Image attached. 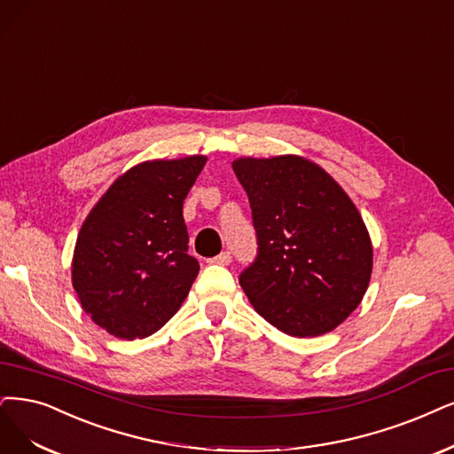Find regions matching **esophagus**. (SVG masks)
<instances>
[{
    "label": "esophagus",
    "mask_w": 454,
    "mask_h": 454,
    "mask_svg": "<svg viewBox=\"0 0 454 454\" xmlns=\"http://www.w3.org/2000/svg\"><path fill=\"white\" fill-rule=\"evenodd\" d=\"M209 262H211V263H218V265H230V262H231V254H230L228 250H226V253H221L218 256L211 258Z\"/></svg>",
    "instance_id": "esophagus-1"
}]
</instances>
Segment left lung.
Wrapping results in <instances>:
<instances>
[{
    "instance_id": "left-lung-1",
    "label": "left lung",
    "mask_w": 454,
    "mask_h": 454,
    "mask_svg": "<svg viewBox=\"0 0 454 454\" xmlns=\"http://www.w3.org/2000/svg\"><path fill=\"white\" fill-rule=\"evenodd\" d=\"M258 254L239 275L256 312L292 337H317L357 309L372 243L354 201L324 168L297 157L238 159Z\"/></svg>"
}]
</instances>
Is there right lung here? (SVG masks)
Here are the masks:
<instances>
[{
  "label": "right lung",
  "instance_id": "1",
  "mask_svg": "<svg viewBox=\"0 0 454 454\" xmlns=\"http://www.w3.org/2000/svg\"><path fill=\"white\" fill-rule=\"evenodd\" d=\"M204 155L147 160L117 177L83 221L73 286L91 320L117 339H145L179 310L200 265L183 218Z\"/></svg>",
  "mask_w": 454,
  "mask_h": 454
}]
</instances>
